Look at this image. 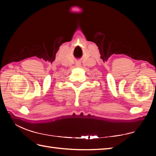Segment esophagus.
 Returning a JSON list of instances; mask_svg holds the SVG:
<instances>
[{"instance_id":"obj_1","label":"esophagus","mask_w":156,"mask_h":156,"mask_svg":"<svg viewBox=\"0 0 156 156\" xmlns=\"http://www.w3.org/2000/svg\"><path fill=\"white\" fill-rule=\"evenodd\" d=\"M76 66H77V67H78V68H80V66H81V64H79V63H77V64H76Z\"/></svg>"}]
</instances>
